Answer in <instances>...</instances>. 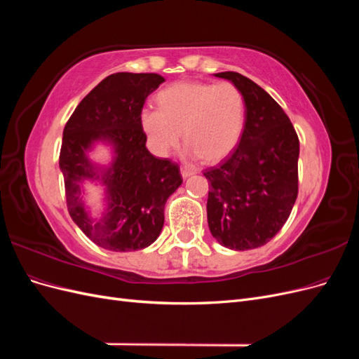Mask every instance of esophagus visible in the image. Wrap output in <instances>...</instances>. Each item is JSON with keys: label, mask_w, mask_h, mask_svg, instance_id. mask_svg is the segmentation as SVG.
<instances>
[{"label": "esophagus", "mask_w": 359, "mask_h": 359, "mask_svg": "<svg viewBox=\"0 0 359 359\" xmlns=\"http://www.w3.org/2000/svg\"><path fill=\"white\" fill-rule=\"evenodd\" d=\"M193 170L191 169H187V168H181V177L186 180V178H189V177H191L193 175Z\"/></svg>", "instance_id": "34e87169"}]
</instances>
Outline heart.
Listing matches in <instances>:
<instances>
[{"label": "heart", "instance_id": "1", "mask_svg": "<svg viewBox=\"0 0 359 359\" xmlns=\"http://www.w3.org/2000/svg\"><path fill=\"white\" fill-rule=\"evenodd\" d=\"M158 109L145 107L140 127L154 154L165 157L182 137L187 158L220 161L240 142L244 128V99L229 82H178L158 93Z\"/></svg>", "mask_w": 359, "mask_h": 359}]
</instances>
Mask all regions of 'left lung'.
<instances>
[{
  "label": "left lung",
  "mask_w": 359,
  "mask_h": 359,
  "mask_svg": "<svg viewBox=\"0 0 359 359\" xmlns=\"http://www.w3.org/2000/svg\"><path fill=\"white\" fill-rule=\"evenodd\" d=\"M214 76L241 91L245 123L232 156L203 172L208 226L222 245L252 250L276 236L295 205L299 140L289 116L257 83L236 72Z\"/></svg>",
  "instance_id": "1"
}]
</instances>
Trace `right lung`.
Listing matches in <instances>:
<instances>
[{
  "mask_svg": "<svg viewBox=\"0 0 359 359\" xmlns=\"http://www.w3.org/2000/svg\"><path fill=\"white\" fill-rule=\"evenodd\" d=\"M163 82L157 73L107 76L64 127L60 169L70 217L94 244L111 252L153 244L165 223V203L182 184L178 165L149 153L140 127L147 97ZM99 144L110 149L107 163L90 158ZM86 182L102 187L99 215L86 201Z\"/></svg>",
  "mask_w": 359,
  "mask_h": 359,
  "instance_id": "add662e5",
  "label": "right lung"
}]
</instances>
